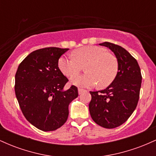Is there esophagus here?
I'll return each mask as SVG.
<instances>
[{"label": "esophagus", "instance_id": "1", "mask_svg": "<svg viewBox=\"0 0 156 156\" xmlns=\"http://www.w3.org/2000/svg\"><path fill=\"white\" fill-rule=\"evenodd\" d=\"M84 92H86L85 89H80V88H78V94H82V93Z\"/></svg>", "mask_w": 156, "mask_h": 156}]
</instances>
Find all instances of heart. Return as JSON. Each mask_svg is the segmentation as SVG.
<instances>
[{
  "mask_svg": "<svg viewBox=\"0 0 156 156\" xmlns=\"http://www.w3.org/2000/svg\"><path fill=\"white\" fill-rule=\"evenodd\" d=\"M86 65L85 71L88 73L76 76ZM58 65L64 76L75 75L71 78V83L81 87H92L98 83L101 87H108L116 78L119 69L117 57L98 46L78 48L74 51V57H61Z\"/></svg>",
  "mask_w": 156,
  "mask_h": 156,
  "instance_id": "1",
  "label": "heart"
}]
</instances>
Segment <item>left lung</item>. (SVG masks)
<instances>
[{"label":"left lung","mask_w":156,"mask_h":156,"mask_svg":"<svg viewBox=\"0 0 156 156\" xmlns=\"http://www.w3.org/2000/svg\"><path fill=\"white\" fill-rule=\"evenodd\" d=\"M99 44L114 52L119 69L106 89L90 92L89 109L94 122L103 128H114L128 120L136 108L142 77L137 61L125 48L108 42Z\"/></svg>","instance_id":"obj_1"}]
</instances>
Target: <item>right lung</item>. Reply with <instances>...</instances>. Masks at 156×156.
<instances>
[{
	"label": "right lung",
	"instance_id": "1",
	"mask_svg": "<svg viewBox=\"0 0 156 156\" xmlns=\"http://www.w3.org/2000/svg\"><path fill=\"white\" fill-rule=\"evenodd\" d=\"M68 50L51 47L33 51L15 74V94L23 115L43 131H53L66 122L69 104L78 96L73 85L64 90L68 79L58 68V59Z\"/></svg>",
	"mask_w": 156,
	"mask_h": 156
}]
</instances>
